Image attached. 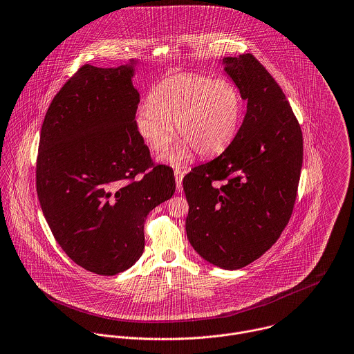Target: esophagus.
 I'll return each instance as SVG.
<instances>
[{
  "instance_id": "esophagus-1",
  "label": "esophagus",
  "mask_w": 354,
  "mask_h": 354,
  "mask_svg": "<svg viewBox=\"0 0 354 354\" xmlns=\"http://www.w3.org/2000/svg\"><path fill=\"white\" fill-rule=\"evenodd\" d=\"M183 171L180 168H175V182H176V189L180 190L182 187V180H183Z\"/></svg>"
}]
</instances>
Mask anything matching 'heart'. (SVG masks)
<instances>
[{"label":"heart","mask_w":354,"mask_h":354,"mask_svg":"<svg viewBox=\"0 0 354 354\" xmlns=\"http://www.w3.org/2000/svg\"><path fill=\"white\" fill-rule=\"evenodd\" d=\"M243 99L226 80L200 74H179L158 82L149 95V104L135 115L136 129L156 153L165 150L174 136V125L182 140L164 160L182 164L194 149L203 157L225 150L240 128Z\"/></svg>","instance_id":"obj_1"}]
</instances>
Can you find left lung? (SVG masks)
<instances>
[{"instance_id": "1", "label": "left lung", "mask_w": 354, "mask_h": 354, "mask_svg": "<svg viewBox=\"0 0 354 354\" xmlns=\"http://www.w3.org/2000/svg\"><path fill=\"white\" fill-rule=\"evenodd\" d=\"M221 62L247 100V114L229 147L183 178L186 233L203 259L237 270L261 258L287 226L304 139L284 92L255 56Z\"/></svg>"}]
</instances>
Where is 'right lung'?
Instances as JSON below:
<instances>
[{"instance_id": "1", "label": "right lung", "mask_w": 354, "mask_h": 354, "mask_svg": "<svg viewBox=\"0 0 354 354\" xmlns=\"http://www.w3.org/2000/svg\"><path fill=\"white\" fill-rule=\"evenodd\" d=\"M136 63L84 64L56 93L41 128L35 176L42 214L66 255L100 276L142 257L149 212L175 193L174 171L151 162L136 129Z\"/></svg>"}]
</instances>
